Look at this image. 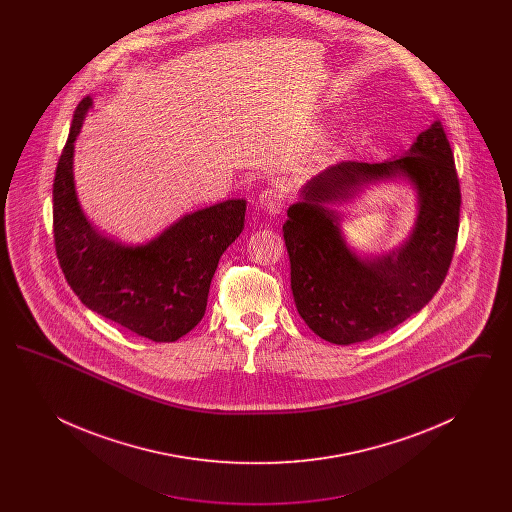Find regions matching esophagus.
Segmentation results:
<instances>
[{"label": "esophagus", "mask_w": 512, "mask_h": 512, "mask_svg": "<svg viewBox=\"0 0 512 512\" xmlns=\"http://www.w3.org/2000/svg\"><path fill=\"white\" fill-rule=\"evenodd\" d=\"M284 203H286V194L280 188H267L259 195V207L268 215L282 213Z\"/></svg>", "instance_id": "obj_1"}]
</instances>
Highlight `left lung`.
I'll return each instance as SVG.
<instances>
[{
    "label": "left lung",
    "instance_id": "obj_1",
    "mask_svg": "<svg viewBox=\"0 0 512 512\" xmlns=\"http://www.w3.org/2000/svg\"><path fill=\"white\" fill-rule=\"evenodd\" d=\"M390 175H407L417 186L419 219L401 250L363 262L346 249L337 218L323 203ZM301 194L303 201L288 209L284 240L297 313L322 340L349 345L380 336L438 292L453 261L461 213L459 176L441 122L418 134L399 159L343 161L320 172Z\"/></svg>",
    "mask_w": 512,
    "mask_h": 512
}]
</instances>
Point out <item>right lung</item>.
<instances>
[{"instance_id":"obj_1","label":"right lung","mask_w":512,"mask_h":512,"mask_svg":"<svg viewBox=\"0 0 512 512\" xmlns=\"http://www.w3.org/2000/svg\"><path fill=\"white\" fill-rule=\"evenodd\" d=\"M92 99L74 111L53 180V240L61 270L94 313L151 341H176L205 315L220 255L244 230L245 199H228L172 224L149 244L107 240L74 194V140Z\"/></svg>"}]
</instances>
